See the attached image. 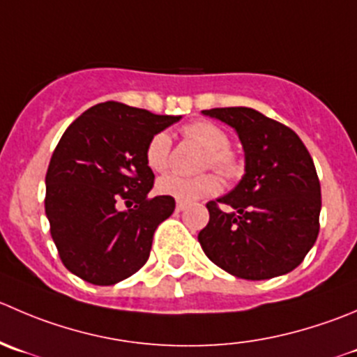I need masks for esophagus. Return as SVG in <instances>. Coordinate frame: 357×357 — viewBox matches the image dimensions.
<instances>
[{
	"mask_svg": "<svg viewBox=\"0 0 357 357\" xmlns=\"http://www.w3.org/2000/svg\"><path fill=\"white\" fill-rule=\"evenodd\" d=\"M186 209V204L185 202H178L176 204V211H178V213H181V211H185Z\"/></svg>",
	"mask_w": 357,
	"mask_h": 357,
	"instance_id": "obj_1",
	"label": "esophagus"
}]
</instances>
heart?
I'll return each instance as SVG.
<instances>
[{"instance_id": "heart-1", "label": "heart", "mask_w": 357, "mask_h": 357, "mask_svg": "<svg viewBox=\"0 0 357 357\" xmlns=\"http://www.w3.org/2000/svg\"><path fill=\"white\" fill-rule=\"evenodd\" d=\"M188 139L195 141L197 144L204 148L206 157L204 165L214 167L218 172L230 178L237 172L238 165L231 151L228 150L230 139L228 134L216 123L199 120V122L188 123L183 129ZM169 153H171V137L165 132L155 134L146 146V164L153 171L162 172L169 165ZM157 190L162 195L172 197L179 202H193V200L204 199V197L214 195L220 190V181L214 174H200V176H181L171 172L158 179Z\"/></svg>"}]
</instances>
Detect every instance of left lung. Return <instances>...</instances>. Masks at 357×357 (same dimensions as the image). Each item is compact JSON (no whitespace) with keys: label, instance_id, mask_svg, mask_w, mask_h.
<instances>
[{"label":"left lung","instance_id":"left-lung-1","mask_svg":"<svg viewBox=\"0 0 357 357\" xmlns=\"http://www.w3.org/2000/svg\"><path fill=\"white\" fill-rule=\"evenodd\" d=\"M202 113L237 132L245 158L238 185L207 202L209 223L199 234L204 252L235 278L288 274L319 234L321 185L312 157L289 127L252 108Z\"/></svg>","mask_w":357,"mask_h":357}]
</instances>
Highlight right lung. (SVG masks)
<instances>
[{
  "instance_id": "obj_1",
  "label": "right lung",
  "mask_w": 357,
  "mask_h": 357,
  "mask_svg": "<svg viewBox=\"0 0 357 357\" xmlns=\"http://www.w3.org/2000/svg\"><path fill=\"white\" fill-rule=\"evenodd\" d=\"M179 120L108 101L66 129L48 164L45 213L69 272L112 286L146 263L155 230L176 207L172 197H148L155 176L146 146ZM122 199L135 207L120 211Z\"/></svg>"
}]
</instances>
